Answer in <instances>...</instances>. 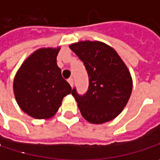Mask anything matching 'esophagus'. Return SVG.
Segmentation results:
<instances>
[{"instance_id":"1","label":"esophagus","mask_w":160,"mask_h":160,"mask_svg":"<svg viewBox=\"0 0 160 160\" xmlns=\"http://www.w3.org/2000/svg\"><path fill=\"white\" fill-rule=\"evenodd\" d=\"M68 82L70 84V86H71V87L73 86V83H74V82H73V79H72V78H69V79L68 80Z\"/></svg>"}]
</instances>
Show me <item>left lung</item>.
Segmentation results:
<instances>
[{"instance_id":"1","label":"left lung","mask_w":160,"mask_h":160,"mask_svg":"<svg viewBox=\"0 0 160 160\" xmlns=\"http://www.w3.org/2000/svg\"><path fill=\"white\" fill-rule=\"evenodd\" d=\"M84 63L89 75V90L76 99L82 117L101 124L113 120L125 107L132 93L133 80L123 59L109 45L101 41H80L69 45Z\"/></svg>"}]
</instances>
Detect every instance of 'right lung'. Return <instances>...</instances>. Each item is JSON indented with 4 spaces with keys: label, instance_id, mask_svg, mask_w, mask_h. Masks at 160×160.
Masks as SVG:
<instances>
[{
    "label": "right lung",
    "instance_id": "1",
    "mask_svg": "<svg viewBox=\"0 0 160 160\" xmlns=\"http://www.w3.org/2000/svg\"><path fill=\"white\" fill-rule=\"evenodd\" d=\"M60 48H41L33 52L14 76L12 89L16 102L33 118L46 120L53 117L63 98L72 92L57 65Z\"/></svg>",
    "mask_w": 160,
    "mask_h": 160
}]
</instances>
